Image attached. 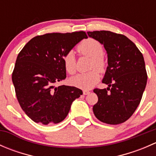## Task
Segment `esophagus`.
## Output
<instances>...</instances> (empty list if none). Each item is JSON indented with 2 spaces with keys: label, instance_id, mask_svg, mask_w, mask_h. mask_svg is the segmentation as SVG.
Wrapping results in <instances>:
<instances>
[{
  "label": "esophagus",
  "instance_id": "1",
  "mask_svg": "<svg viewBox=\"0 0 156 156\" xmlns=\"http://www.w3.org/2000/svg\"><path fill=\"white\" fill-rule=\"evenodd\" d=\"M90 93V92L89 90H83V94H84V95H88Z\"/></svg>",
  "mask_w": 156,
  "mask_h": 156
}]
</instances>
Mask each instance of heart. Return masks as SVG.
I'll return each mask as SVG.
<instances>
[{"label":"heart","mask_w":156,"mask_h":156,"mask_svg":"<svg viewBox=\"0 0 156 156\" xmlns=\"http://www.w3.org/2000/svg\"><path fill=\"white\" fill-rule=\"evenodd\" d=\"M78 52L81 55L87 56L91 59L90 68L93 70L84 73H79L70 79V83L73 86L81 89H90L100 81V72H105L106 69V61L103 56L104 53L103 47L98 41L94 38L84 40L77 48ZM63 65L66 71L72 75L76 71V58L72 50L67 52L63 56ZM94 68H96L94 69Z\"/></svg>","instance_id":"b5f03b06"}]
</instances>
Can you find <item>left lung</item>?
I'll return each instance as SVG.
<instances>
[{"instance_id":"left-lung-1","label":"left lung","mask_w":156,"mask_h":156,"mask_svg":"<svg viewBox=\"0 0 156 156\" xmlns=\"http://www.w3.org/2000/svg\"><path fill=\"white\" fill-rule=\"evenodd\" d=\"M87 34L103 44L108 54V66L103 83L108 87L94 90L98 101L93 111L103 123H123L139 106L145 90L147 73L144 56L124 34L109 31H88Z\"/></svg>"}]
</instances>
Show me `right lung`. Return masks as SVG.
I'll return each instance as SVG.
<instances>
[{
    "mask_svg": "<svg viewBox=\"0 0 156 156\" xmlns=\"http://www.w3.org/2000/svg\"><path fill=\"white\" fill-rule=\"evenodd\" d=\"M87 37L83 31L37 35L18 54L12 81L22 109L34 122H61L72 102L82 95V90L75 87L53 84L66 78L64 55Z\"/></svg>",
    "mask_w": 156,
    "mask_h": 156,
    "instance_id": "obj_1",
    "label": "right lung"
}]
</instances>
